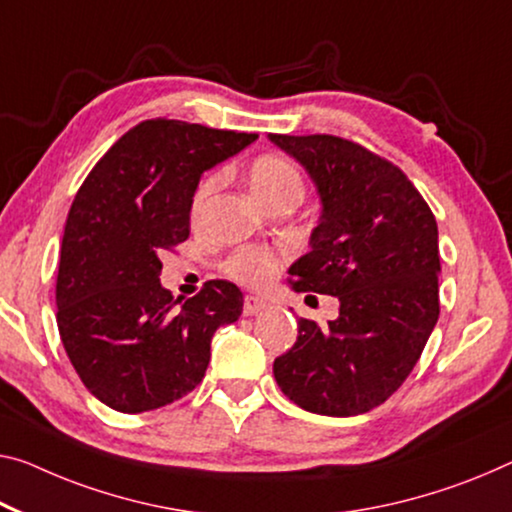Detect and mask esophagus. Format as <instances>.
I'll return each mask as SVG.
<instances>
[{
	"mask_svg": "<svg viewBox=\"0 0 512 512\" xmlns=\"http://www.w3.org/2000/svg\"><path fill=\"white\" fill-rule=\"evenodd\" d=\"M267 306L265 300L261 297H254V295H247L245 297V306H242V311H245V316H256V313H261Z\"/></svg>",
	"mask_w": 512,
	"mask_h": 512,
	"instance_id": "34e87169",
	"label": "esophagus"
}]
</instances>
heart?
<instances>
[{"label":"heart","mask_w":512,"mask_h":512,"mask_svg":"<svg viewBox=\"0 0 512 512\" xmlns=\"http://www.w3.org/2000/svg\"><path fill=\"white\" fill-rule=\"evenodd\" d=\"M247 183H249L251 194H254L265 208L274 201L290 199V196H293V199H300L302 196L300 171H297L293 164L281 155H272V153L258 155L247 169ZM217 185H219L217 174L206 176L201 180L192 199L194 217L199 215L203 206H206V201L210 199V194L217 190ZM224 270L238 283H245L249 288H263L277 277L281 270V261L277 254H272V251L267 249L242 247L229 256V261L224 263Z\"/></svg>","instance_id":"obj_1"}]
</instances>
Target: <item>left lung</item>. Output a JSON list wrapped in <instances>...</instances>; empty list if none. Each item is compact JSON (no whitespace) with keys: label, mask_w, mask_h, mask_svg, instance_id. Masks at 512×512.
Here are the masks:
<instances>
[{"label":"left lung","mask_w":512,"mask_h":512,"mask_svg":"<svg viewBox=\"0 0 512 512\" xmlns=\"http://www.w3.org/2000/svg\"><path fill=\"white\" fill-rule=\"evenodd\" d=\"M316 185L311 251L290 265L295 293L338 297L325 327L300 318L274 380L302 410L357 416L412 373L439 318L437 222L407 176L332 135H267Z\"/></svg>","instance_id":"1"}]
</instances>
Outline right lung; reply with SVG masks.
<instances>
[{
	"label": "right lung",
	"mask_w": 512,
	"mask_h": 512,
	"mask_svg": "<svg viewBox=\"0 0 512 512\" xmlns=\"http://www.w3.org/2000/svg\"><path fill=\"white\" fill-rule=\"evenodd\" d=\"M258 135L155 119L100 157L70 206L57 274V325L84 387L123 414L157 410L206 375L212 334L242 313L231 281L180 304L162 288L160 254L190 235L203 171Z\"/></svg>",
	"instance_id": "add662e5"
}]
</instances>
